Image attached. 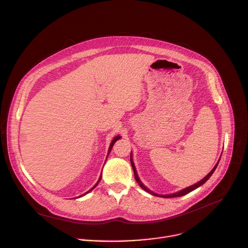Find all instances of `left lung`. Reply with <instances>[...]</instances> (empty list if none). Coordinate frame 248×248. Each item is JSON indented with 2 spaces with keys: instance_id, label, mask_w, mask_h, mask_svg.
<instances>
[{
  "instance_id": "1",
  "label": "left lung",
  "mask_w": 248,
  "mask_h": 248,
  "mask_svg": "<svg viewBox=\"0 0 248 248\" xmlns=\"http://www.w3.org/2000/svg\"><path fill=\"white\" fill-rule=\"evenodd\" d=\"M132 155V154H131ZM220 160V159H219ZM219 160H218V162L216 163V165L213 167V169L207 174V175L203 178L202 180H200L199 182H197V183H195L194 185H191V186H189V187H187V188H185V189H182V190H180V191H178V192H175V193H172V194H167V195H160V194H156V193H154V192H152L151 190H149V189L145 186L142 182H141V180L139 179V177H138V174H137V171H136V168H135V165H134V163H133V159H132V156H130V161H131V165H132V168H133V171H134V176H135V179H136V181H137V183L139 184V186L142 188V189H144L145 191H147L148 193H150V194H153V195H156V196H159V197H165V198H170V197H180V196H183V195H185V194H187V193H189V192H191V191H193L194 189H196V188H198L199 186H201L202 184H204L209 178H210V176L212 175L213 174V172L215 171V169H216V167H217V165H218V163H219Z\"/></svg>"
}]
</instances>
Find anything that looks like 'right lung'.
I'll return each instance as SVG.
<instances>
[{
	"mask_svg": "<svg viewBox=\"0 0 248 248\" xmlns=\"http://www.w3.org/2000/svg\"><path fill=\"white\" fill-rule=\"evenodd\" d=\"M120 138H121L120 136H116V137H115V138H114V139L112 140V142H111V144H110V147H109V150H108V155H109V153H110V151H111V149H112V147H113V145H114V143H115L116 141H117L118 139H120ZM107 157H108V156H107ZM100 180H101V175H100V178H99L98 182H97V183H96V184H95V185H94V186H93V187H92V188L90 189V190H89V191H87V192H86L85 194H87V193H88V192L92 191V190H93V189H94V188H95V187L97 186V184L99 183V181H100ZM85 194H83V195H85ZM83 195H81V196H83ZM81 196H79V197H81Z\"/></svg>",
	"mask_w": 248,
	"mask_h": 248,
	"instance_id": "right-lung-1",
	"label": "right lung"
}]
</instances>
